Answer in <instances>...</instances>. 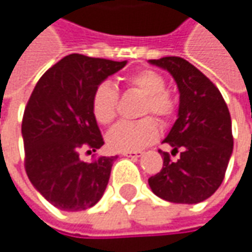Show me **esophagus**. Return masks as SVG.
I'll list each match as a JSON object with an SVG mask.
<instances>
[{
  "instance_id": "esophagus-1",
  "label": "esophagus",
  "mask_w": 252,
  "mask_h": 252,
  "mask_svg": "<svg viewBox=\"0 0 252 252\" xmlns=\"http://www.w3.org/2000/svg\"><path fill=\"white\" fill-rule=\"evenodd\" d=\"M141 154V151H122V156H125V157H140Z\"/></svg>"
}]
</instances>
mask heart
Returning <instances> with one entry per match:
<instances>
[{"label":"heart","mask_w":252,"mask_h":252,"mask_svg":"<svg viewBox=\"0 0 252 252\" xmlns=\"http://www.w3.org/2000/svg\"><path fill=\"white\" fill-rule=\"evenodd\" d=\"M129 87L144 95L140 115L153 113L162 123L169 122L177 111V102L165 87V78L154 70H141L127 78ZM118 90L111 83H101L92 94L91 109L101 125H111L118 113ZM158 139V125L153 118L137 122H121L106 134L112 150L137 151Z\"/></svg>","instance_id":"obj_1"}]
</instances>
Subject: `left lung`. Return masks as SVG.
<instances>
[{"label": "left lung", "mask_w": 252, "mask_h": 252, "mask_svg": "<svg viewBox=\"0 0 252 252\" xmlns=\"http://www.w3.org/2000/svg\"><path fill=\"white\" fill-rule=\"evenodd\" d=\"M167 70L179 91L178 119L162 143L172 147L161 151L164 164L149 178L151 190L158 198L174 203H199L212 196L221 185L233 153L231 118L216 85L182 57L149 60Z\"/></svg>", "instance_id": "8db88e82"}]
</instances>
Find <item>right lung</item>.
Listing matches in <instances>:
<instances>
[{
  "label": "right lung",
  "mask_w": 252,
  "mask_h": 252,
  "mask_svg": "<svg viewBox=\"0 0 252 252\" xmlns=\"http://www.w3.org/2000/svg\"><path fill=\"white\" fill-rule=\"evenodd\" d=\"M127 62L68 54L40 77L25 108V169L37 192L65 212L92 208L102 198L118 157L80 160L103 146L91 109L95 88Z\"/></svg>",
  "instance_id": "1"
}]
</instances>
